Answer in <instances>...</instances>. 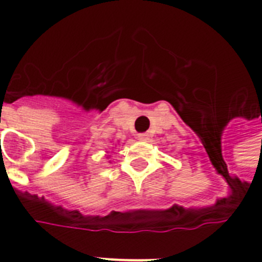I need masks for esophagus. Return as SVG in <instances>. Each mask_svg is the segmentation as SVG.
<instances>
[{
	"label": "esophagus",
	"instance_id": "1",
	"mask_svg": "<svg viewBox=\"0 0 262 262\" xmlns=\"http://www.w3.org/2000/svg\"><path fill=\"white\" fill-rule=\"evenodd\" d=\"M138 139H139V140H142V142H147L148 139H149V135H148L147 133L138 134Z\"/></svg>",
	"mask_w": 262,
	"mask_h": 262
}]
</instances>
